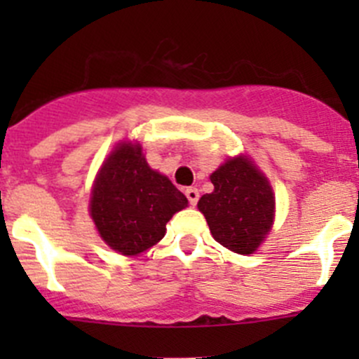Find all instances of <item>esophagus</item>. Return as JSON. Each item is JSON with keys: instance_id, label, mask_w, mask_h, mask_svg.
I'll return each instance as SVG.
<instances>
[{"instance_id": "34e87169", "label": "esophagus", "mask_w": 359, "mask_h": 359, "mask_svg": "<svg viewBox=\"0 0 359 359\" xmlns=\"http://www.w3.org/2000/svg\"><path fill=\"white\" fill-rule=\"evenodd\" d=\"M184 193H186L187 200H189V203L193 206L196 205L198 200H200V193H198L196 187H186V189H184Z\"/></svg>"}]
</instances>
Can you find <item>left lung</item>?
<instances>
[{
	"mask_svg": "<svg viewBox=\"0 0 359 359\" xmlns=\"http://www.w3.org/2000/svg\"><path fill=\"white\" fill-rule=\"evenodd\" d=\"M213 193L203 194L198 208L210 233L222 247L248 255L269 233L274 196L266 177L248 158L227 159L210 175Z\"/></svg>",
	"mask_w": 359,
	"mask_h": 359,
	"instance_id": "1",
	"label": "left lung"
}]
</instances>
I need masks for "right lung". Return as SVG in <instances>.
Listing matches in <instances>:
<instances>
[{
	"instance_id": "add662e5",
	"label": "right lung",
	"mask_w": 359,
	"mask_h": 359,
	"mask_svg": "<svg viewBox=\"0 0 359 359\" xmlns=\"http://www.w3.org/2000/svg\"><path fill=\"white\" fill-rule=\"evenodd\" d=\"M186 206L187 198L149 168L139 144H119L93 184L90 213L112 250L139 255L165 236L166 222Z\"/></svg>"
}]
</instances>
